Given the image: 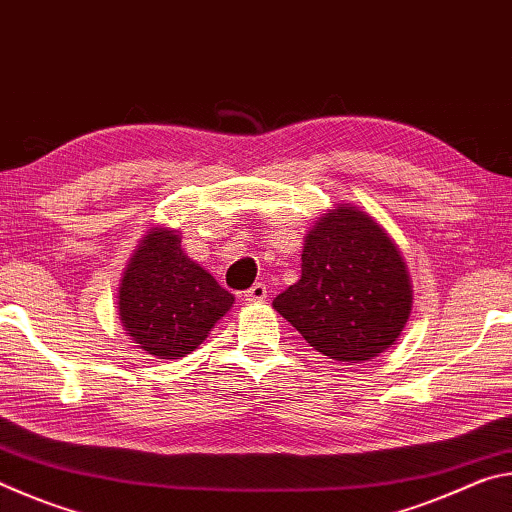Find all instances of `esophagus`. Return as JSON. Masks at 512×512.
<instances>
[{
  "label": "esophagus",
  "mask_w": 512,
  "mask_h": 512,
  "mask_svg": "<svg viewBox=\"0 0 512 512\" xmlns=\"http://www.w3.org/2000/svg\"><path fill=\"white\" fill-rule=\"evenodd\" d=\"M266 296H268V291H266V284H262V282L253 284V287H250V289L244 293V298H246L248 302H262V300H266Z\"/></svg>",
  "instance_id": "34e87169"
}]
</instances>
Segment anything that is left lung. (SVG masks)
<instances>
[{
  "label": "left lung",
  "instance_id": "8db88e82",
  "mask_svg": "<svg viewBox=\"0 0 512 512\" xmlns=\"http://www.w3.org/2000/svg\"><path fill=\"white\" fill-rule=\"evenodd\" d=\"M411 302L395 241L359 207L336 205L309 230L300 280L273 300V309L320 354L361 363L400 339Z\"/></svg>",
  "mask_w": 512,
  "mask_h": 512
}]
</instances>
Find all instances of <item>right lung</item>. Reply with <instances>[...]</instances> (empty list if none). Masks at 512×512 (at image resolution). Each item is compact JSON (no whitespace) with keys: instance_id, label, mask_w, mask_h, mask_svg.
<instances>
[{"instance_id":"obj_1","label":"right lung","mask_w":512,"mask_h":512,"mask_svg":"<svg viewBox=\"0 0 512 512\" xmlns=\"http://www.w3.org/2000/svg\"><path fill=\"white\" fill-rule=\"evenodd\" d=\"M235 296L180 248L178 230L151 228L119 284V318L137 348L158 359L194 352Z\"/></svg>"}]
</instances>
